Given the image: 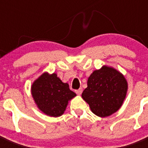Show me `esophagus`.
Instances as JSON below:
<instances>
[{
  "mask_svg": "<svg viewBox=\"0 0 148 148\" xmlns=\"http://www.w3.org/2000/svg\"><path fill=\"white\" fill-rule=\"evenodd\" d=\"M82 91H83L82 88H79L78 90H75V92H76V94H78V95H81V94L82 93Z\"/></svg>",
  "mask_w": 148,
  "mask_h": 148,
  "instance_id": "esophagus-1",
  "label": "esophagus"
}]
</instances>
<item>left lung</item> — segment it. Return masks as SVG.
<instances>
[{"instance_id": "left-lung-1", "label": "left lung", "mask_w": 148, "mask_h": 148, "mask_svg": "<svg viewBox=\"0 0 148 148\" xmlns=\"http://www.w3.org/2000/svg\"><path fill=\"white\" fill-rule=\"evenodd\" d=\"M128 84L122 73L104 65L91 73L82 99L96 116L104 118L120 109L127 95Z\"/></svg>"}]
</instances>
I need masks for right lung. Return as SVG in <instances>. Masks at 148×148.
Here are the masks:
<instances>
[{
    "label": "right lung",
    "mask_w": 148,
    "mask_h": 148,
    "mask_svg": "<svg viewBox=\"0 0 148 148\" xmlns=\"http://www.w3.org/2000/svg\"><path fill=\"white\" fill-rule=\"evenodd\" d=\"M31 94L38 108L51 117L64 114L71 99L76 94L69 88L55 73L45 72L35 79L31 86Z\"/></svg>",
    "instance_id": "1"
}]
</instances>
